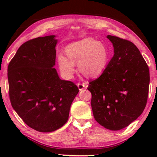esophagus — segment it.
<instances>
[{
  "label": "esophagus",
  "instance_id": "1",
  "mask_svg": "<svg viewBox=\"0 0 157 157\" xmlns=\"http://www.w3.org/2000/svg\"><path fill=\"white\" fill-rule=\"evenodd\" d=\"M77 86H78L79 91H82V90L86 89V87L88 86V83H87V82H84V83H78L77 84Z\"/></svg>",
  "mask_w": 157,
  "mask_h": 157
}]
</instances>
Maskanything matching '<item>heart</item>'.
<instances>
[{"mask_svg": "<svg viewBox=\"0 0 157 157\" xmlns=\"http://www.w3.org/2000/svg\"><path fill=\"white\" fill-rule=\"evenodd\" d=\"M66 54L58 56V63L62 75L71 79L75 72V63L80 72L88 78L100 75L107 68L109 51L105 45L94 38L73 42L66 48Z\"/></svg>", "mask_w": 157, "mask_h": 157, "instance_id": "obj_1", "label": "heart"}]
</instances>
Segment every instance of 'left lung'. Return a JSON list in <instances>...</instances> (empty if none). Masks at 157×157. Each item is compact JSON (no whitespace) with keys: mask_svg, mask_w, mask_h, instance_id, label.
<instances>
[{"mask_svg":"<svg viewBox=\"0 0 157 157\" xmlns=\"http://www.w3.org/2000/svg\"><path fill=\"white\" fill-rule=\"evenodd\" d=\"M113 56L99 78L89 82L91 107L98 123L117 131L141 115L147 103L150 71L132 42L107 35Z\"/></svg>","mask_w":157,"mask_h":157,"instance_id":"obj_1","label":"left lung"}]
</instances>
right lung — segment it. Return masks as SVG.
<instances>
[{
  "label": "right lung",
  "instance_id": "obj_1",
  "mask_svg": "<svg viewBox=\"0 0 157 157\" xmlns=\"http://www.w3.org/2000/svg\"><path fill=\"white\" fill-rule=\"evenodd\" d=\"M55 35L31 39L21 45L7 68L13 109L24 123L40 132H51L67 122L79 89L59 78L54 68Z\"/></svg>",
  "mask_w": 157,
  "mask_h": 157
}]
</instances>
